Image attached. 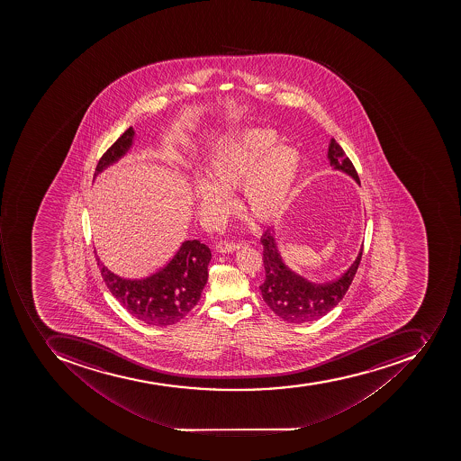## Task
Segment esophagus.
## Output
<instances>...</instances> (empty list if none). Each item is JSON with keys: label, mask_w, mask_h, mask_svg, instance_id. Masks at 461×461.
Masks as SVG:
<instances>
[{"label": "esophagus", "mask_w": 461, "mask_h": 461, "mask_svg": "<svg viewBox=\"0 0 461 461\" xmlns=\"http://www.w3.org/2000/svg\"><path fill=\"white\" fill-rule=\"evenodd\" d=\"M242 247V243L230 242V240H221L216 245V250L218 252H221V254H226V252H235L236 249H240Z\"/></svg>", "instance_id": "1"}]
</instances>
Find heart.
<instances>
[{
  "mask_svg": "<svg viewBox=\"0 0 461 461\" xmlns=\"http://www.w3.org/2000/svg\"><path fill=\"white\" fill-rule=\"evenodd\" d=\"M276 142L272 131L249 130L223 145L207 164L212 182L199 180L194 185L200 206L216 213L225 212L230 203L226 190L242 185V206L250 218L264 223L278 219L290 204L298 154L283 145L273 150Z\"/></svg>",
  "mask_w": 461,
  "mask_h": 461,
  "instance_id": "1",
  "label": "heart"
}]
</instances>
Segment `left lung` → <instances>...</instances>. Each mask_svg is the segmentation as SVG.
I'll return each instance as SVG.
<instances>
[{"label": "left lung", "mask_w": 461, "mask_h": 461, "mask_svg": "<svg viewBox=\"0 0 461 461\" xmlns=\"http://www.w3.org/2000/svg\"><path fill=\"white\" fill-rule=\"evenodd\" d=\"M329 158L334 168L345 171L356 182L360 183L352 161L348 160L346 152L334 140L329 145ZM261 243L264 247L262 259L265 268V281L259 286L262 298L276 316L288 323L297 324L321 319L343 300L355 278L356 271L359 268L363 252V248H360L359 255L352 267L338 279H333L330 283L314 284L291 271L284 264L276 248L274 230H265Z\"/></svg>", "instance_id": "obj_1"}]
</instances>
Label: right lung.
Here are the masks:
<instances>
[{
  "label": "right lung",
  "instance_id": "add662e5",
  "mask_svg": "<svg viewBox=\"0 0 461 461\" xmlns=\"http://www.w3.org/2000/svg\"><path fill=\"white\" fill-rule=\"evenodd\" d=\"M134 128H128L104 156L99 158L96 173L109 164L120 160L132 144ZM212 252L200 240H185L164 268L144 279H122L108 271L101 264L98 267L108 290L135 319L151 326H171L185 319L202 297L207 283V265Z\"/></svg>",
  "mask_w": 461,
  "mask_h": 461
}]
</instances>
